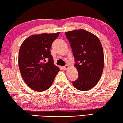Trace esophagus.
Listing matches in <instances>:
<instances>
[{"label": "esophagus", "instance_id": "1", "mask_svg": "<svg viewBox=\"0 0 123 123\" xmlns=\"http://www.w3.org/2000/svg\"><path fill=\"white\" fill-rule=\"evenodd\" d=\"M62 68H63L64 70H66L67 68H69V66H68V65H65V66H64Z\"/></svg>", "mask_w": 123, "mask_h": 123}]
</instances>
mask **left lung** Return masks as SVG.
<instances>
[{
  "mask_svg": "<svg viewBox=\"0 0 123 123\" xmlns=\"http://www.w3.org/2000/svg\"><path fill=\"white\" fill-rule=\"evenodd\" d=\"M74 56V66L78 73L77 80L73 81L76 89L86 91L98 82L104 66L103 49L99 39L84 29L65 32Z\"/></svg>",
  "mask_w": 123,
  "mask_h": 123,
  "instance_id": "left-lung-1",
  "label": "left lung"
}]
</instances>
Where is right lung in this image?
Returning <instances> with one entry per match:
<instances>
[{"label": "right lung", "mask_w": 123, "mask_h": 123, "mask_svg": "<svg viewBox=\"0 0 123 123\" xmlns=\"http://www.w3.org/2000/svg\"><path fill=\"white\" fill-rule=\"evenodd\" d=\"M60 32L32 35L24 41L18 56L21 75L29 87L43 92L52 85L60 70L50 53L52 43Z\"/></svg>", "instance_id": "add662e5"}]
</instances>
